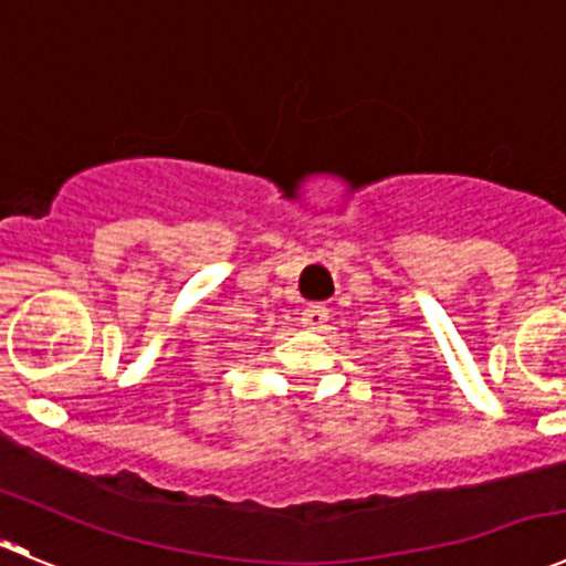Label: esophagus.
I'll return each mask as SVG.
<instances>
[{
  "mask_svg": "<svg viewBox=\"0 0 566 566\" xmlns=\"http://www.w3.org/2000/svg\"><path fill=\"white\" fill-rule=\"evenodd\" d=\"M329 318V311L324 305H311L302 311V327L307 329H322L324 324H327Z\"/></svg>",
  "mask_w": 566,
  "mask_h": 566,
  "instance_id": "obj_1",
  "label": "esophagus"
}]
</instances>
